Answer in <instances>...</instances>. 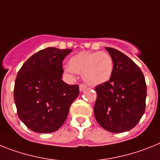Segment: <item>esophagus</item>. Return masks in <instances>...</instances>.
I'll return each mask as SVG.
<instances>
[{"mask_svg": "<svg viewBox=\"0 0 160 160\" xmlns=\"http://www.w3.org/2000/svg\"><path fill=\"white\" fill-rule=\"evenodd\" d=\"M87 88V85L84 84H80V91L83 92L84 90H85Z\"/></svg>", "mask_w": 160, "mask_h": 160, "instance_id": "34e87169", "label": "esophagus"}]
</instances>
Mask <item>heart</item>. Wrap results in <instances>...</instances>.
<instances>
[{
  "label": "heart",
  "mask_w": 160,
  "mask_h": 160,
  "mask_svg": "<svg viewBox=\"0 0 160 160\" xmlns=\"http://www.w3.org/2000/svg\"><path fill=\"white\" fill-rule=\"evenodd\" d=\"M67 70L82 74L87 84L97 85L110 79L113 70V59L105 52H80L71 58Z\"/></svg>",
  "instance_id": "obj_1"
}]
</instances>
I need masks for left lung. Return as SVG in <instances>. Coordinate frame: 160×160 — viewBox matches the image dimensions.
<instances>
[{
    "mask_svg": "<svg viewBox=\"0 0 160 160\" xmlns=\"http://www.w3.org/2000/svg\"><path fill=\"white\" fill-rule=\"evenodd\" d=\"M105 49L113 59V70L108 81L95 87L94 115L105 130L122 133L134 128L143 115L147 84L134 61L114 48Z\"/></svg>",
    "mask_w": 160,
    "mask_h": 160,
    "instance_id": "1",
    "label": "left lung"
}]
</instances>
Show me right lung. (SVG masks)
<instances>
[{
    "mask_svg": "<svg viewBox=\"0 0 160 160\" xmlns=\"http://www.w3.org/2000/svg\"><path fill=\"white\" fill-rule=\"evenodd\" d=\"M72 51L47 47L30 57L18 72L13 89L17 112L34 132L59 130L78 97V84L62 80L63 60Z\"/></svg>",
    "mask_w": 160,
    "mask_h": 160,
    "instance_id": "right-lung-1",
    "label": "right lung"
}]
</instances>
